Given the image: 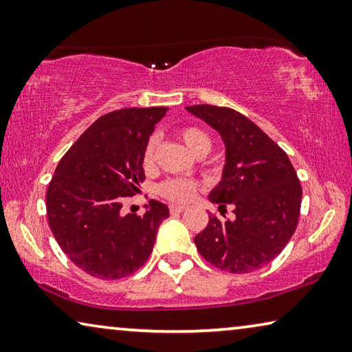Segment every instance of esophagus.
<instances>
[{
    "label": "esophagus",
    "instance_id": "obj_1",
    "mask_svg": "<svg viewBox=\"0 0 352 352\" xmlns=\"http://www.w3.org/2000/svg\"><path fill=\"white\" fill-rule=\"evenodd\" d=\"M182 211H186V206H181V205H170V212H171V214L182 212Z\"/></svg>",
    "mask_w": 352,
    "mask_h": 352
}]
</instances>
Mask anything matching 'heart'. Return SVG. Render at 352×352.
Segmentation results:
<instances>
[{"label": "heart", "mask_w": 352, "mask_h": 352, "mask_svg": "<svg viewBox=\"0 0 352 352\" xmlns=\"http://www.w3.org/2000/svg\"><path fill=\"white\" fill-rule=\"evenodd\" d=\"M179 136L193 154L197 155L208 154L211 149L210 135H208L205 130H201L200 126H193V125L182 126L179 130ZM155 144H157V138L155 136H151V138L146 141L144 147H142L141 159H142V166H144L146 170H149V168L154 166ZM157 192H159L160 197H164L170 201L186 203L188 200H192L193 195H195L197 182H193L190 179H184V177H170V179L164 181L159 187H157Z\"/></svg>", "instance_id": "obj_1"}]
</instances>
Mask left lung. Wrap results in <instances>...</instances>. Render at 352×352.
<instances>
[{
	"mask_svg": "<svg viewBox=\"0 0 352 352\" xmlns=\"http://www.w3.org/2000/svg\"><path fill=\"white\" fill-rule=\"evenodd\" d=\"M221 133L227 160L210 200L235 219L210 217L193 238L205 261L223 272L249 273L279 256L298 223L302 186L289 157L238 111L211 104L187 106Z\"/></svg>",
	"mask_w": 352,
	"mask_h": 352,
	"instance_id": "8db88e82",
	"label": "left lung"
}]
</instances>
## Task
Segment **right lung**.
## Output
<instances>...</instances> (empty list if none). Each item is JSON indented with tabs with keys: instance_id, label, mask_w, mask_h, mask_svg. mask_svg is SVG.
<instances>
[{
	"instance_id": "obj_1",
	"label": "right lung",
	"mask_w": 352,
	"mask_h": 352,
	"mask_svg": "<svg viewBox=\"0 0 352 352\" xmlns=\"http://www.w3.org/2000/svg\"><path fill=\"white\" fill-rule=\"evenodd\" d=\"M166 108H125L96 119L57 165L45 193L47 221L76 267L100 279H120L149 258L157 230L170 216L164 203L122 216L124 197L144 181L142 147Z\"/></svg>"
}]
</instances>
